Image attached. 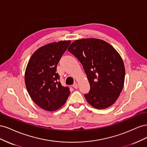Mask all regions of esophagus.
Returning a JSON list of instances; mask_svg holds the SVG:
<instances>
[{
    "instance_id": "obj_1",
    "label": "esophagus",
    "mask_w": 147,
    "mask_h": 147,
    "mask_svg": "<svg viewBox=\"0 0 147 147\" xmlns=\"http://www.w3.org/2000/svg\"><path fill=\"white\" fill-rule=\"evenodd\" d=\"M72 86H73L75 89H77V88H78V84H77V83H75L73 84Z\"/></svg>"
}]
</instances>
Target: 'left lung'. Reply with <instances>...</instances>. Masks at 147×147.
I'll use <instances>...</instances> for the list:
<instances>
[{
	"label": "left lung",
	"instance_id": "1",
	"mask_svg": "<svg viewBox=\"0 0 147 147\" xmlns=\"http://www.w3.org/2000/svg\"><path fill=\"white\" fill-rule=\"evenodd\" d=\"M68 50L82 63L87 75L90 91L84 97L88 103L97 109L113 105L125 78L124 63L118 51L105 41L94 38L77 40Z\"/></svg>",
	"mask_w": 147,
	"mask_h": 147
}]
</instances>
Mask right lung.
Returning <instances> with one entry per match:
<instances>
[{
	"mask_svg": "<svg viewBox=\"0 0 147 147\" xmlns=\"http://www.w3.org/2000/svg\"><path fill=\"white\" fill-rule=\"evenodd\" d=\"M70 40L53 42L35 51L28 62L24 80L31 99L42 109L53 112L64 105L70 94L62 86L56 73L57 64Z\"/></svg>",
	"mask_w": 147,
	"mask_h": 147,
	"instance_id": "obj_1",
	"label": "right lung"
}]
</instances>
